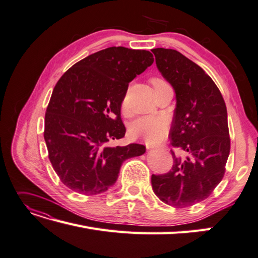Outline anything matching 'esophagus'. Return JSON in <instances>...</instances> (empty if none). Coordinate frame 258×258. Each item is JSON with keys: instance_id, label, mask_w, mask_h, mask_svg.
Wrapping results in <instances>:
<instances>
[{"instance_id": "esophagus-1", "label": "esophagus", "mask_w": 258, "mask_h": 258, "mask_svg": "<svg viewBox=\"0 0 258 258\" xmlns=\"http://www.w3.org/2000/svg\"><path fill=\"white\" fill-rule=\"evenodd\" d=\"M150 148H155V149H168L166 145H161V146H150Z\"/></svg>"}]
</instances>
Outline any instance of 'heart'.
<instances>
[{
	"label": "heart",
	"mask_w": 258,
	"mask_h": 258,
	"mask_svg": "<svg viewBox=\"0 0 258 258\" xmlns=\"http://www.w3.org/2000/svg\"><path fill=\"white\" fill-rule=\"evenodd\" d=\"M151 85L154 88L162 84H166V81L162 78L154 77L151 78ZM127 95H125L122 101L123 110H127ZM169 130V123L167 118L162 116H143L137 118L131 125V135L137 140H142L150 144H156L162 141L166 137Z\"/></svg>",
	"instance_id": "obj_1"
}]
</instances>
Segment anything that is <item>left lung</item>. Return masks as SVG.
I'll list each match as a JSON object with an SVG mask.
<instances>
[{
	"instance_id": "8db88e82",
	"label": "left lung",
	"mask_w": 258,
	"mask_h": 258,
	"mask_svg": "<svg viewBox=\"0 0 258 258\" xmlns=\"http://www.w3.org/2000/svg\"><path fill=\"white\" fill-rule=\"evenodd\" d=\"M162 76L172 85L176 108L170 131L173 166L151 175L155 194L164 204L185 208L206 200L226 172L230 154L227 107L205 71L172 49H153Z\"/></svg>"
}]
</instances>
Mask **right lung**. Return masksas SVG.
<instances>
[{
    "mask_svg": "<svg viewBox=\"0 0 258 258\" xmlns=\"http://www.w3.org/2000/svg\"><path fill=\"white\" fill-rule=\"evenodd\" d=\"M153 63L149 51L111 47L83 58L58 79L43 136L65 186L84 195L103 193L116 182L124 160L146 151L140 144L109 143L125 135L121 104L130 82Z\"/></svg>",
    "mask_w": 258,
    "mask_h": 258,
    "instance_id": "obj_1",
    "label": "right lung"
}]
</instances>
